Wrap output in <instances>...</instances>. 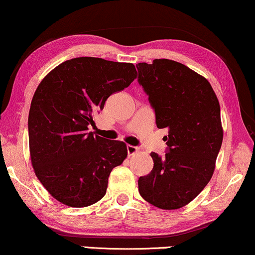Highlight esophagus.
<instances>
[{"mask_svg": "<svg viewBox=\"0 0 255 255\" xmlns=\"http://www.w3.org/2000/svg\"><path fill=\"white\" fill-rule=\"evenodd\" d=\"M128 156H132L134 155L135 153L139 152V148L137 147V146H132V145H128Z\"/></svg>", "mask_w": 255, "mask_h": 255, "instance_id": "1", "label": "esophagus"}]
</instances>
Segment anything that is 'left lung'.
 I'll return each instance as SVG.
<instances>
[{
	"instance_id": "left-lung-1",
	"label": "left lung",
	"mask_w": 255,
	"mask_h": 255,
	"mask_svg": "<svg viewBox=\"0 0 255 255\" xmlns=\"http://www.w3.org/2000/svg\"><path fill=\"white\" fill-rule=\"evenodd\" d=\"M138 81L148 95L168 152H152V172L138 180L139 194L162 209L190 203L210 181L223 141L221 108L204 76L169 59L139 62Z\"/></svg>"
}]
</instances>
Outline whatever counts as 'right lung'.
Returning <instances> with one entry per match:
<instances>
[{"instance_id":"right-lung-1","label":"right lung","mask_w":255,"mask_h":255,"mask_svg":"<svg viewBox=\"0 0 255 255\" xmlns=\"http://www.w3.org/2000/svg\"><path fill=\"white\" fill-rule=\"evenodd\" d=\"M137 78L130 62L81 57L66 60L38 86L29 113L31 163L45 189L60 203L89 207L107 193L127 144L88 131L111 94Z\"/></svg>"}]
</instances>
